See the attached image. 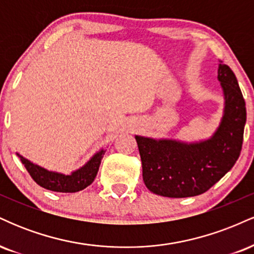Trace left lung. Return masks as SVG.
Instances as JSON below:
<instances>
[{
    "label": "left lung",
    "mask_w": 254,
    "mask_h": 254,
    "mask_svg": "<svg viewBox=\"0 0 254 254\" xmlns=\"http://www.w3.org/2000/svg\"><path fill=\"white\" fill-rule=\"evenodd\" d=\"M217 78L224 95L221 123L210 138L199 142L135 136L147 189L159 196L193 197L208 191L240 155L246 105L234 72L220 61Z\"/></svg>",
    "instance_id": "obj_1"
}]
</instances>
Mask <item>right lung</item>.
Instances as JSON below:
<instances>
[{"instance_id":"right-lung-1","label":"right lung","mask_w":254,"mask_h":254,"mask_svg":"<svg viewBox=\"0 0 254 254\" xmlns=\"http://www.w3.org/2000/svg\"><path fill=\"white\" fill-rule=\"evenodd\" d=\"M104 154V149L99 150L98 153H95L94 155L90 157V160L86 165L74 171L69 176L45 170V168L31 162L30 160L25 159L19 153H17V156L20 157L22 165L25 166L32 179L38 185L46 189V190L68 193V192H77L83 190L94 182Z\"/></svg>"}]
</instances>
